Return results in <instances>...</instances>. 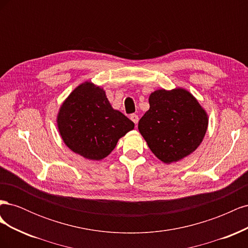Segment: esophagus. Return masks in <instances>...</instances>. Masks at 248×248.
Instances as JSON below:
<instances>
[{
	"label": "esophagus",
	"instance_id": "1",
	"mask_svg": "<svg viewBox=\"0 0 248 248\" xmlns=\"http://www.w3.org/2000/svg\"><path fill=\"white\" fill-rule=\"evenodd\" d=\"M130 119H131V121H132L134 124H136V125L139 123V116H138V115L132 114V115L130 116Z\"/></svg>",
	"mask_w": 248,
	"mask_h": 248
}]
</instances>
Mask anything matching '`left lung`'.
<instances>
[{
    "instance_id": "1",
    "label": "left lung",
    "mask_w": 248,
    "mask_h": 248,
    "mask_svg": "<svg viewBox=\"0 0 248 248\" xmlns=\"http://www.w3.org/2000/svg\"><path fill=\"white\" fill-rule=\"evenodd\" d=\"M149 103L139 130L157 158L170 164L196 151L206 134L208 115L192 94L182 88L160 89L151 93Z\"/></svg>"
}]
</instances>
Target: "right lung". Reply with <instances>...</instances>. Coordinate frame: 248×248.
Returning a JSON list of instances; mask_svg holds the SVG:
<instances>
[{
  "label": "right lung",
  "mask_w": 248,
  "mask_h": 248,
  "mask_svg": "<svg viewBox=\"0 0 248 248\" xmlns=\"http://www.w3.org/2000/svg\"><path fill=\"white\" fill-rule=\"evenodd\" d=\"M60 134L71 151L90 160H101L134 123L111 108L106 92L91 81L77 87L60 108Z\"/></svg>",
  "instance_id": "right-lung-1"
}]
</instances>
